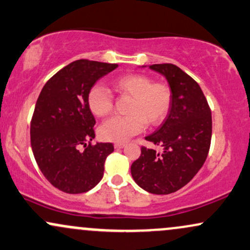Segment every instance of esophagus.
<instances>
[{
    "mask_svg": "<svg viewBox=\"0 0 250 250\" xmlns=\"http://www.w3.org/2000/svg\"><path fill=\"white\" fill-rule=\"evenodd\" d=\"M125 143H120V142H116L115 145H114V147H115L116 149H121V148H123L125 147Z\"/></svg>",
    "mask_w": 250,
    "mask_h": 250,
    "instance_id": "esophagus-1",
    "label": "esophagus"
}]
</instances>
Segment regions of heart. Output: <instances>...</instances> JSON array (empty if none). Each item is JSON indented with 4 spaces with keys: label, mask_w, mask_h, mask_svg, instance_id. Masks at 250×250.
<instances>
[{
    "label": "heart",
    "mask_w": 250,
    "mask_h": 250,
    "mask_svg": "<svg viewBox=\"0 0 250 250\" xmlns=\"http://www.w3.org/2000/svg\"><path fill=\"white\" fill-rule=\"evenodd\" d=\"M111 87L119 95L129 96L127 116H114L101 125L100 135L110 142H125L141 133L146 123L156 127L165 121L173 103V91L167 83L153 82L147 75L123 74L111 80ZM88 107L97 117L108 116L113 111L114 99L101 84L93 85L87 95Z\"/></svg>",
    "instance_id": "b5f03b06"
}]
</instances>
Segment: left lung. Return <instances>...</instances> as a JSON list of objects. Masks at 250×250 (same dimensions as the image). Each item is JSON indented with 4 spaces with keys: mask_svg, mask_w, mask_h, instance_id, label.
I'll use <instances>...</instances> for the list:
<instances>
[{
    "mask_svg": "<svg viewBox=\"0 0 250 250\" xmlns=\"http://www.w3.org/2000/svg\"><path fill=\"white\" fill-rule=\"evenodd\" d=\"M166 76L173 91V103L161 127L146 140L163 147L162 153L141 147L131 165V176L142 189L166 195L179 190L190 181L207 159L211 141V110L200 88L177 65H149Z\"/></svg>",
    "mask_w": 250,
    "mask_h": 250,
    "instance_id": "8db88e82",
    "label": "left lung"
}]
</instances>
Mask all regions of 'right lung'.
Wrapping results in <instances>:
<instances>
[{
    "mask_svg": "<svg viewBox=\"0 0 250 250\" xmlns=\"http://www.w3.org/2000/svg\"><path fill=\"white\" fill-rule=\"evenodd\" d=\"M116 67L77 60L50 77L37 99L30 122L31 149L45 179L64 193L82 194L95 187L114 151L113 143L91 145L96 121L87 95L97 80Z\"/></svg>",
    "mask_w": 250,
    "mask_h": 250,
    "instance_id": "1",
    "label": "right lung"
}]
</instances>
